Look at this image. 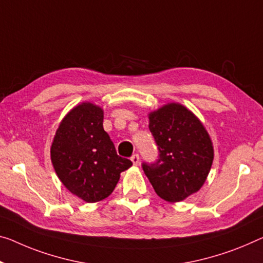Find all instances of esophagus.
<instances>
[{"label":"esophagus","instance_id":"esophagus-1","mask_svg":"<svg viewBox=\"0 0 263 263\" xmlns=\"http://www.w3.org/2000/svg\"><path fill=\"white\" fill-rule=\"evenodd\" d=\"M130 160H132V162H133V164H134V165L139 164V162H140V156H139V154H134V155H133V156L130 157Z\"/></svg>","mask_w":263,"mask_h":263}]
</instances>
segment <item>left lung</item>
Segmentation results:
<instances>
[{
    "instance_id": "8db88e82",
    "label": "left lung",
    "mask_w": 263,
    "mask_h": 263,
    "mask_svg": "<svg viewBox=\"0 0 263 263\" xmlns=\"http://www.w3.org/2000/svg\"><path fill=\"white\" fill-rule=\"evenodd\" d=\"M149 130L159 151L142 169L161 199L179 202L196 193L211 171L214 149L199 119L179 103L165 104L149 114Z\"/></svg>"
}]
</instances>
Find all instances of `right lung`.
I'll return each instance as SVG.
<instances>
[{
	"label": "right lung",
	"instance_id": "obj_1",
	"mask_svg": "<svg viewBox=\"0 0 263 263\" xmlns=\"http://www.w3.org/2000/svg\"><path fill=\"white\" fill-rule=\"evenodd\" d=\"M51 162L68 191L83 201L110 195L120 174L133 164L121 157L103 129V110L86 102L68 112L52 141Z\"/></svg>",
	"mask_w": 263,
	"mask_h": 263
}]
</instances>
